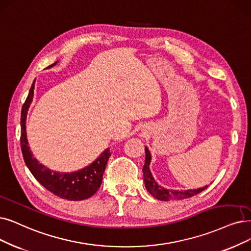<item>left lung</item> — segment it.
<instances>
[{
  "label": "left lung",
  "mask_w": 251,
  "mask_h": 251,
  "mask_svg": "<svg viewBox=\"0 0 251 251\" xmlns=\"http://www.w3.org/2000/svg\"><path fill=\"white\" fill-rule=\"evenodd\" d=\"M150 162H151V154H150V151L147 148V146H145V164L142 169L144 184L147 192L155 199L159 200V201L168 202L170 200H184L200 194L208 187V185H206L200 188L185 189V190H174V189L165 188L162 185H158L157 182L154 180L149 168Z\"/></svg>",
  "instance_id": "1"
}]
</instances>
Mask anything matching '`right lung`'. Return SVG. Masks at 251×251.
Listing matches in <instances>:
<instances>
[{
  "label": "right lung",
  "instance_id": "obj_1",
  "mask_svg": "<svg viewBox=\"0 0 251 251\" xmlns=\"http://www.w3.org/2000/svg\"><path fill=\"white\" fill-rule=\"evenodd\" d=\"M56 64L57 62L50 65L46 69L52 68ZM34 89L35 81L29 89L28 96L22 109L21 144L25 163L39 183H41L53 195L69 200V201H81V200L88 199L94 196L101 186L105 168L110 155H111L110 149H105L92 164L74 172H56L40 164L29 149L26 138V115L28 108L33 102Z\"/></svg>",
  "mask_w": 251,
  "mask_h": 251
}]
</instances>
